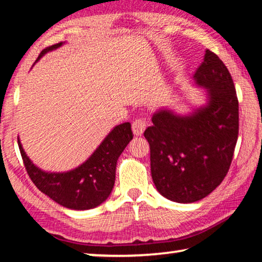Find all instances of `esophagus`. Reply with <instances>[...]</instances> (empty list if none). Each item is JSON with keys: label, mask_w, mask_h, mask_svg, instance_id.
Masks as SVG:
<instances>
[{"label": "esophagus", "mask_w": 262, "mask_h": 262, "mask_svg": "<svg viewBox=\"0 0 262 262\" xmlns=\"http://www.w3.org/2000/svg\"><path fill=\"white\" fill-rule=\"evenodd\" d=\"M132 129L133 133H134V135L141 136L145 130V121L143 119H136V120H134L132 123Z\"/></svg>", "instance_id": "esophagus-1"}]
</instances>
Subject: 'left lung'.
<instances>
[{"mask_svg": "<svg viewBox=\"0 0 262 262\" xmlns=\"http://www.w3.org/2000/svg\"><path fill=\"white\" fill-rule=\"evenodd\" d=\"M193 79L206 90L207 104L184 115L159 108L144 132L154 184L179 203L201 200L223 181L238 139V99L225 64L207 50Z\"/></svg>", "mask_w": 262, "mask_h": 262, "instance_id": "left-lung-1", "label": "left lung"}]
</instances>
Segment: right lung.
I'll use <instances>...</instances> for the list:
<instances>
[{"mask_svg":"<svg viewBox=\"0 0 262 262\" xmlns=\"http://www.w3.org/2000/svg\"><path fill=\"white\" fill-rule=\"evenodd\" d=\"M62 43L45 48L37 61L47 52L62 46ZM132 139L129 122L115 126L85 162L67 172L42 171L28 157L19 139L18 147L26 171L39 190L69 209L88 210L98 207L110 196L114 186L118 158Z\"/></svg>","mask_w":262,"mask_h":262,"instance_id":"1","label":"right lung"}]
</instances>
